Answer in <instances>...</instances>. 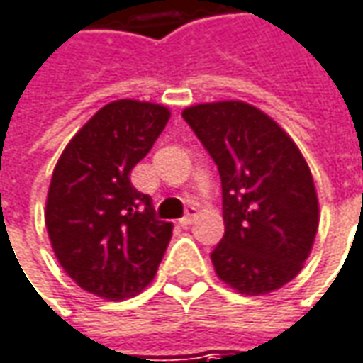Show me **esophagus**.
<instances>
[{"mask_svg":"<svg viewBox=\"0 0 363 363\" xmlns=\"http://www.w3.org/2000/svg\"><path fill=\"white\" fill-rule=\"evenodd\" d=\"M194 216H196V208H194V206H191V208L186 211V214L182 216L179 223H181L182 226H189V224H191L192 220H194Z\"/></svg>","mask_w":363,"mask_h":363,"instance_id":"obj_1","label":"esophagus"}]
</instances>
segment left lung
I'll return each instance as SVG.
<instances>
[{"label": "left lung", "mask_w": 363, "mask_h": 363, "mask_svg": "<svg viewBox=\"0 0 363 363\" xmlns=\"http://www.w3.org/2000/svg\"><path fill=\"white\" fill-rule=\"evenodd\" d=\"M182 119L220 174L224 236L211 254L216 274L240 294L282 288L302 270L318 233L316 189L302 152L242 101L194 105Z\"/></svg>", "instance_id": "left-lung-1"}]
</instances>
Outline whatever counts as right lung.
<instances>
[{
    "label": "right lung",
    "instance_id": "right-lung-1",
    "mask_svg": "<svg viewBox=\"0 0 363 363\" xmlns=\"http://www.w3.org/2000/svg\"><path fill=\"white\" fill-rule=\"evenodd\" d=\"M162 105L121 99L71 139L51 177L45 224L59 264L83 290L123 300L157 274L172 224L157 218L130 171L167 127Z\"/></svg>",
    "mask_w": 363,
    "mask_h": 363
}]
</instances>
